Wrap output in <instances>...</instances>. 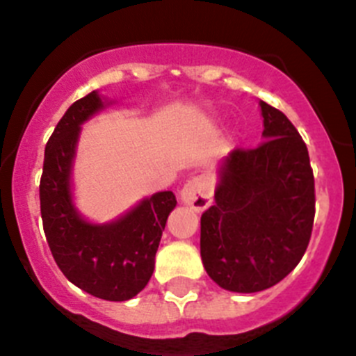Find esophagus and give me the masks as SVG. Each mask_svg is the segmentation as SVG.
Segmentation results:
<instances>
[{"mask_svg": "<svg viewBox=\"0 0 356 356\" xmlns=\"http://www.w3.org/2000/svg\"><path fill=\"white\" fill-rule=\"evenodd\" d=\"M181 201L200 212V210H205L207 207H210L212 193H210L207 181L200 178V176H196V178H191L185 184V187L181 188Z\"/></svg>", "mask_w": 356, "mask_h": 356, "instance_id": "1", "label": "esophagus"}]
</instances>
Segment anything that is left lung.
Instances as JSON below:
<instances>
[{
	"instance_id": "1",
	"label": "left lung",
	"mask_w": 356,
	"mask_h": 356,
	"mask_svg": "<svg viewBox=\"0 0 356 356\" xmlns=\"http://www.w3.org/2000/svg\"><path fill=\"white\" fill-rule=\"evenodd\" d=\"M264 139L237 147L221 168L216 203L201 216V260L232 292H259L303 259L316 216L307 144L287 115L260 102Z\"/></svg>"
}]
</instances>
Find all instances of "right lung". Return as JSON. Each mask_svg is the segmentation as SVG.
I'll use <instances>...</instances> for the list:
<instances>
[{
  "instance_id": "add662e5",
  "label": "right lung",
  "mask_w": 356,
  "mask_h": 356,
  "mask_svg": "<svg viewBox=\"0 0 356 356\" xmlns=\"http://www.w3.org/2000/svg\"><path fill=\"white\" fill-rule=\"evenodd\" d=\"M102 106L99 96L90 92L72 103L56 124L44 151L40 216L53 259L69 282L102 300L127 301L153 275L176 197L171 191L153 194L110 225H90L78 216L69 188L72 156L80 124Z\"/></svg>"
}]
</instances>
